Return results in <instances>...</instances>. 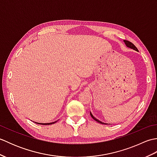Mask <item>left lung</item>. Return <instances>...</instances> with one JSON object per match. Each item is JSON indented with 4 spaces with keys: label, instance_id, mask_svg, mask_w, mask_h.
I'll return each instance as SVG.
<instances>
[{
    "label": "left lung",
    "instance_id": "1",
    "mask_svg": "<svg viewBox=\"0 0 157 157\" xmlns=\"http://www.w3.org/2000/svg\"><path fill=\"white\" fill-rule=\"evenodd\" d=\"M123 42H125V45L128 46V48H132V49H133V50H135V51H138V48L136 47L135 46V45L133 44V43H132L131 42H129V41H128V40H123ZM90 115H91V117H92L94 119L95 121H96L97 122H98V123H102V124H106V123H102V121H99L98 119H96L94 116L92 115V114L91 113V112H90Z\"/></svg>",
    "mask_w": 157,
    "mask_h": 157
}]
</instances>
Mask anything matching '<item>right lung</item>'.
<instances>
[{
	"mask_svg": "<svg viewBox=\"0 0 157 157\" xmlns=\"http://www.w3.org/2000/svg\"><path fill=\"white\" fill-rule=\"evenodd\" d=\"M57 121H54V122H52V123H37L36 122V123H37V124H41V125H51V124H53V123H56Z\"/></svg>",
	"mask_w": 157,
	"mask_h": 157,
	"instance_id": "right-lung-1",
	"label": "right lung"
}]
</instances>
